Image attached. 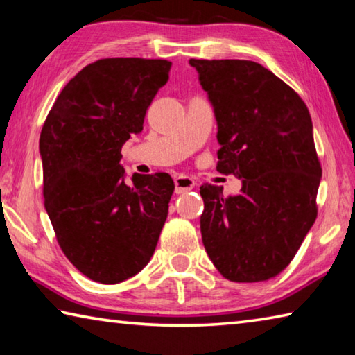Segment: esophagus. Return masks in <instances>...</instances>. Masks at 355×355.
I'll use <instances>...</instances> for the list:
<instances>
[{"label":"esophagus","mask_w":355,"mask_h":355,"mask_svg":"<svg viewBox=\"0 0 355 355\" xmlns=\"http://www.w3.org/2000/svg\"><path fill=\"white\" fill-rule=\"evenodd\" d=\"M196 186L194 178L188 175H178L175 177V192L177 194H184V192L191 191Z\"/></svg>","instance_id":"34e87169"}]
</instances>
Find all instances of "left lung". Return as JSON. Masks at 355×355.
<instances>
[{
    "label": "left lung",
    "instance_id": "obj_1",
    "mask_svg": "<svg viewBox=\"0 0 355 355\" xmlns=\"http://www.w3.org/2000/svg\"><path fill=\"white\" fill-rule=\"evenodd\" d=\"M218 122V171L243 180L225 197L203 183L202 241L232 282H266L291 263L318 216L321 182L313 125L299 94L241 59H191Z\"/></svg>",
    "mask_w": 355,
    "mask_h": 355
}]
</instances>
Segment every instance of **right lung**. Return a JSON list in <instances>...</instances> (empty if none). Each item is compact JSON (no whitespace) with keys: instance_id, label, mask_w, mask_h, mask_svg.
<instances>
[{"instance_id":"obj_1","label":"right lung","mask_w":355,"mask_h":355,"mask_svg":"<svg viewBox=\"0 0 355 355\" xmlns=\"http://www.w3.org/2000/svg\"><path fill=\"white\" fill-rule=\"evenodd\" d=\"M171 61L106 58L58 95L42 127L44 203L59 248L94 282L112 285L152 258L175 189L166 172L125 183L122 146L144 128Z\"/></svg>"}]
</instances>
